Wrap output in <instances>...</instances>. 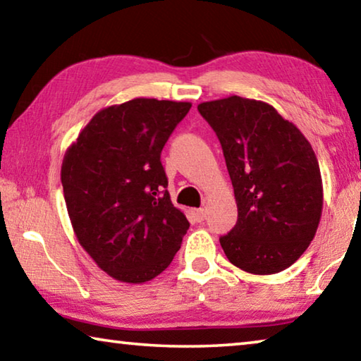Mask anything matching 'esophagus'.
Returning a JSON list of instances; mask_svg holds the SVG:
<instances>
[{
    "label": "esophagus",
    "instance_id": "obj_1",
    "mask_svg": "<svg viewBox=\"0 0 361 361\" xmlns=\"http://www.w3.org/2000/svg\"><path fill=\"white\" fill-rule=\"evenodd\" d=\"M191 213H192V216L197 223L204 221V219H205V210L204 209H194Z\"/></svg>",
    "mask_w": 361,
    "mask_h": 361
}]
</instances>
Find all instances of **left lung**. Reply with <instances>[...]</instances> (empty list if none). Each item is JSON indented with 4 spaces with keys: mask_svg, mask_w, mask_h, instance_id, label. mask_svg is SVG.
I'll list each match as a JSON object with an SVG mask.
<instances>
[{
    "mask_svg": "<svg viewBox=\"0 0 361 361\" xmlns=\"http://www.w3.org/2000/svg\"><path fill=\"white\" fill-rule=\"evenodd\" d=\"M221 143L237 223L219 243L242 271L269 276L298 261L319 228L323 185L312 146L261 100L231 95L197 106Z\"/></svg>",
    "mask_w": 361,
    "mask_h": 361,
    "instance_id": "left-lung-1",
    "label": "left lung"
}]
</instances>
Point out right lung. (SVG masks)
<instances>
[{
	"label": "right lung",
	"instance_id": "right-lung-1",
	"mask_svg": "<svg viewBox=\"0 0 361 361\" xmlns=\"http://www.w3.org/2000/svg\"><path fill=\"white\" fill-rule=\"evenodd\" d=\"M189 108L156 99L103 108L65 152L60 176L73 231L119 282L143 283L166 271L189 228L161 162Z\"/></svg>",
	"mask_w": 361,
	"mask_h": 361
}]
</instances>
